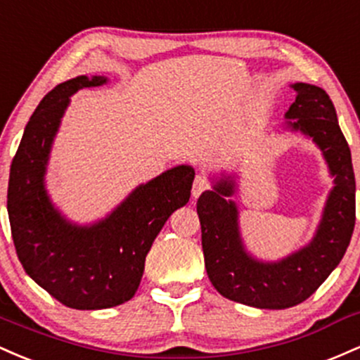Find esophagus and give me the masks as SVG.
Returning a JSON list of instances; mask_svg holds the SVG:
<instances>
[{
  "label": "esophagus",
  "instance_id": "esophagus-1",
  "mask_svg": "<svg viewBox=\"0 0 360 360\" xmlns=\"http://www.w3.org/2000/svg\"><path fill=\"white\" fill-rule=\"evenodd\" d=\"M209 188V180L205 179V176H202V175H197L195 176V180H193V187H192V195L195 197H199L202 192H205Z\"/></svg>",
  "mask_w": 360,
  "mask_h": 360
}]
</instances>
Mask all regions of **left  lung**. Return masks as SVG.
Returning <instances> with one entry per match:
<instances>
[{"instance_id": "left-lung-1", "label": "left lung", "mask_w": 360, "mask_h": 360, "mask_svg": "<svg viewBox=\"0 0 360 360\" xmlns=\"http://www.w3.org/2000/svg\"><path fill=\"white\" fill-rule=\"evenodd\" d=\"M297 96L285 117L294 131L313 137L335 175L316 236L277 264L257 262L245 252L238 211L226 195L233 181L221 180L197 200L205 270L221 296L262 309H285L306 301L340 264L355 226V176L350 148L328 93L314 84H292Z\"/></svg>"}]
</instances>
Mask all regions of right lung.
I'll return each instance as SVG.
<instances>
[{"mask_svg": "<svg viewBox=\"0 0 360 360\" xmlns=\"http://www.w3.org/2000/svg\"><path fill=\"white\" fill-rule=\"evenodd\" d=\"M105 82L103 76H78L40 100L8 181V216L20 264L40 288L72 309L112 308L134 296L153 241L172 212L191 199L195 176L185 165L168 169L90 228L60 217L44 188L52 139L72 93Z\"/></svg>", "mask_w": 360, "mask_h": 360, "instance_id": "right-lung-1", "label": "right lung"}]
</instances>
